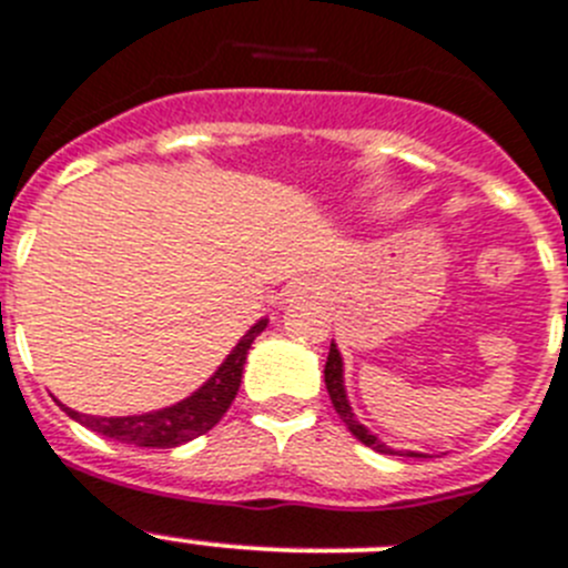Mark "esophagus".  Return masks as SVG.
<instances>
[{
  "label": "esophagus",
  "mask_w": 568,
  "mask_h": 568,
  "mask_svg": "<svg viewBox=\"0 0 568 568\" xmlns=\"http://www.w3.org/2000/svg\"><path fill=\"white\" fill-rule=\"evenodd\" d=\"M312 290H315V287H312V284H310V281H293V287H290V295H295V298H298V295H310L312 293Z\"/></svg>",
  "instance_id": "obj_1"
}]
</instances>
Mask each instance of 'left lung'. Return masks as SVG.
<instances>
[{"mask_svg": "<svg viewBox=\"0 0 568 568\" xmlns=\"http://www.w3.org/2000/svg\"><path fill=\"white\" fill-rule=\"evenodd\" d=\"M324 379H326V392H329V399H332V405H335L337 416H341L343 423H346V428L352 430V436H355V439H361L363 445L372 447V450H377V454L414 456V459H428V454H416V450H394V447H388L386 442H379L377 434H372V430H368L366 425L357 423L355 410H352V405H348L346 386H343V357H341V352H337L335 341H332L329 357H326Z\"/></svg>", "mask_w": 568, "mask_h": 568, "instance_id": "8db88e82", "label": "left lung"}]
</instances>
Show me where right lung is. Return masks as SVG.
Returning <instances> with one entry per match:
<instances>
[{
    "instance_id": "add662e5",
    "label": "right lung",
    "mask_w": 568,
    "mask_h": 568,
    "mask_svg": "<svg viewBox=\"0 0 568 568\" xmlns=\"http://www.w3.org/2000/svg\"><path fill=\"white\" fill-rule=\"evenodd\" d=\"M267 326V318H262L258 324L250 326L242 335V341L233 346L231 355L225 357L216 372L196 388L191 397L180 399L176 405L169 408L149 410V414H134V416H87L78 414V410H67V416H72L75 423L87 425L95 434L109 436V439L126 442V445L138 447H176L185 445V442L196 439V436L207 434L213 425L220 423L225 410L231 408V403L236 399L239 383H242V368L247 361L250 343L256 341L258 335Z\"/></svg>"
}]
</instances>
